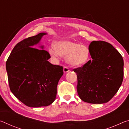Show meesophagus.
Returning <instances> with one entry per match:
<instances>
[{
	"label": "esophagus",
	"instance_id": "obj_1",
	"mask_svg": "<svg viewBox=\"0 0 129 129\" xmlns=\"http://www.w3.org/2000/svg\"><path fill=\"white\" fill-rule=\"evenodd\" d=\"M69 71V69L67 67H64V73H66L67 72H68Z\"/></svg>",
	"mask_w": 129,
	"mask_h": 129
}]
</instances>
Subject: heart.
<instances>
[{
	"instance_id": "heart-1",
	"label": "heart",
	"mask_w": 129,
	"mask_h": 129,
	"mask_svg": "<svg viewBox=\"0 0 129 129\" xmlns=\"http://www.w3.org/2000/svg\"><path fill=\"white\" fill-rule=\"evenodd\" d=\"M54 45L49 49V54L56 58L67 56V62L72 66H81L88 59L89 49L84 45L69 40L57 41Z\"/></svg>"
}]
</instances>
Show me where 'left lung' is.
<instances>
[{"mask_svg":"<svg viewBox=\"0 0 129 129\" xmlns=\"http://www.w3.org/2000/svg\"><path fill=\"white\" fill-rule=\"evenodd\" d=\"M89 51L92 60L74 69L77 76L78 94L88 103H106L122 84L123 58L112 44L103 41H92Z\"/></svg>","mask_w":129,"mask_h":129,"instance_id":"8db88e82","label":"left lung"}]
</instances>
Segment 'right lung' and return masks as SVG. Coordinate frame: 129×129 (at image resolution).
<instances>
[{"instance_id": "add662e5", "label": "right lung", "mask_w": 129, "mask_h": 129, "mask_svg": "<svg viewBox=\"0 0 129 129\" xmlns=\"http://www.w3.org/2000/svg\"><path fill=\"white\" fill-rule=\"evenodd\" d=\"M47 33H40L21 41L15 45L6 62L11 91L17 99L29 107L47 106L53 103L57 86L63 75V68L48 60L49 53L40 45Z\"/></svg>"}]
</instances>
